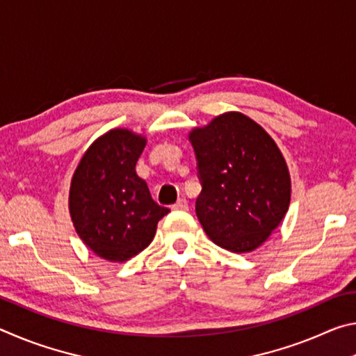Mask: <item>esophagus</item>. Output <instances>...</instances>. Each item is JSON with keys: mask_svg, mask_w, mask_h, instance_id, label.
I'll return each instance as SVG.
<instances>
[{"mask_svg": "<svg viewBox=\"0 0 356 356\" xmlns=\"http://www.w3.org/2000/svg\"><path fill=\"white\" fill-rule=\"evenodd\" d=\"M174 210H188V202H186L185 197H180V200L172 206Z\"/></svg>", "mask_w": 356, "mask_h": 356, "instance_id": "obj_1", "label": "esophagus"}]
</instances>
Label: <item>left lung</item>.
I'll return each mask as SVG.
<instances>
[{
	"label": "left lung",
	"instance_id": "1",
	"mask_svg": "<svg viewBox=\"0 0 356 356\" xmlns=\"http://www.w3.org/2000/svg\"><path fill=\"white\" fill-rule=\"evenodd\" d=\"M201 195L196 215L212 242L250 252L270 237L291 202L284 156L267 131L242 113L216 116L190 131Z\"/></svg>",
	"mask_w": 356,
	"mask_h": 356
}]
</instances>
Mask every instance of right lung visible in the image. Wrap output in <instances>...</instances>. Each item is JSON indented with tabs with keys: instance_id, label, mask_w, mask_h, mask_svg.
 Here are the masks:
<instances>
[{
	"instance_id": "right-lung-1",
	"label": "right lung",
	"mask_w": 356,
	"mask_h": 356,
	"mask_svg": "<svg viewBox=\"0 0 356 356\" xmlns=\"http://www.w3.org/2000/svg\"><path fill=\"white\" fill-rule=\"evenodd\" d=\"M144 146V136L113 129L91 144L72 177L69 210L75 231L110 262H125L147 248L170 212L152 200L135 171Z\"/></svg>"
}]
</instances>
